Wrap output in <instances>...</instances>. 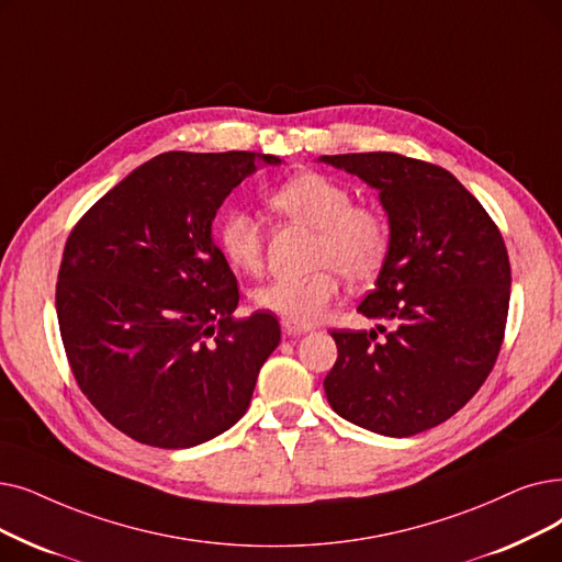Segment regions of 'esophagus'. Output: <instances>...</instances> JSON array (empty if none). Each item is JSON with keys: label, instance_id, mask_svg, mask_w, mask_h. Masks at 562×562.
I'll list each match as a JSON object with an SVG mask.
<instances>
[{"label": "esophagus", "instance_id": "obj_1", "mask_svg": "<svg viewBox=\"0 0 562 562\" xmlns=\"http://www.w3.org/2000/svg\"><path fill=\"white\" fill-rule=\"evenodd\" d=\"M282 330L286 333V335H305V333H310L312 330V326H303V324H294V322H282Z\"/></svg>", "mask_w": 562, "mask_h": 562}]
</instances>
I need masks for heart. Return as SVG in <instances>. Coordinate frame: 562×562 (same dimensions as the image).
<instances>
[{
	"label": "heart",
	"mask_w": 562,
	"mask_h": 562,
	"mask_svg": "<svg viewBox=\"0 0 562 562\" xmlns=\"http://www.w3.org/2000/svg\"><path fill=\"white\" fill-rule=\"evenodd\" d=\"M268 206L284 221L316 232V271L257 286L255 307L282 322L312 326L335 301L339 276L351 284H368L381 273L390 252V225L374 206L353 204L347 186L319 172H301L268 192ZM263 246V227L248 211H229L217 225V248L240 273L261 271Z\"/></svg>",
	"instance_id": "1"
}]
</instances>
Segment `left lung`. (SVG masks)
<instances>
[{
    "label": "left lung",
    "mask_w": 562,
    "mask_h": 562,
    "mask_svg": "<svg viewBox=\"0 0 562 562\" xmlns=\"http://www.w3.org/2000/svg\"><path fill=\"white\" fill-rule=\"evenodd\" d=\"M362 179L387 213L390 252L358 312L372 330H333L324 379L337 416L404 438L446 423L490 376L509 307L503 236L448 169L400 154L322 156Z\"/></svg>",
    "instance_id": "left-lung-1"
}]
</instances>
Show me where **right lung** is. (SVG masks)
Segmentation results:
<instances>
[{
  "mask_svg": "<svg viewBox=\"0 0 562 562\" xmlns=\"http://www.w3.org/2000/svg\"><path fill=\"white\" fill-rule=\"evenodd\" d=\"M280 162L160 154L72 227L57 280L66 358L87 400L135 441L192 448L248 411L280 324L268 312L234 319L238 284L213 217L259 165Z\"/></svg>",
  "mask_w": 562,
  "mask_h": 562,
  "instance_id": "add662e5",
  "label": "right lung"
}]
</instances>
